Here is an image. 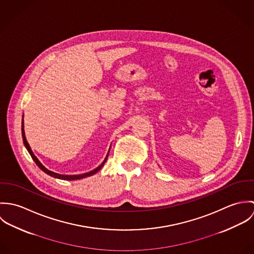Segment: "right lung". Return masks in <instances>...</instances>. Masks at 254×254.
I'll list each match as a JSON object with an SVG mask.
<instances>
[{
	"mask_svg": "<svg viewBox=\"0 0 254 254\" xmlns=\"http://www.w3.org/2000/svg\"><path fill=\"white\" fill-rule=\"evenodd\" d=\"M21 133H22V139H23L24 145H25L26 149L28 150V152L30 153V155H31L32 159L35 161V163L38 165V167H39L42 171H44L46 174H48V175H50V176H52V177H54V178H57V179L66 180V181H73V180H80V179H83V178H86V177L92 176V175L96 174L99 170H101V168L104 166V164L106 163V161H107V159H108V156H109V151L108 152V154H107V156H106L105 160L103 161V163H102L101 165H99L97 168H95L94 170L90 171V172H87V173H84V174H79V175H63V174H59V173H56V172H53V171H51V170L47 169V168H46V167H45V166H44V165L39 161V159L37 158L36 156H35V154L33 153V151H32V149H31V147H30V145H29L28 142H27V140H26V137H25L23 118H22V123H21Z\"/></svg>",
	"mask_w": 254,
	"mask_h": 254,
	"instance_id": "obj_1",
	"label": "right lung"
}]
</instances>
